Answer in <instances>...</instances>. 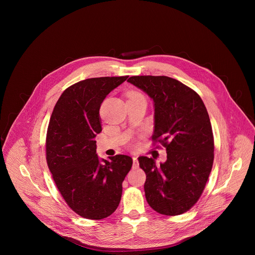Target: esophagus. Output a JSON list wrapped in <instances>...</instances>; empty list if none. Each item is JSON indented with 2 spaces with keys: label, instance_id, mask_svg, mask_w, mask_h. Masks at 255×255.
Segmentation results:
<instances>
[{
  "label": "esophagus",
  "instance_id": "obj_1",
  "mask_svg": "<svg viewBox=\"0 0 255 255\" xmlns=\"http://www.w3.org/2000/svg\"><path fill=\"white\" fill-rule=\"evenodd\" d=\"M133 167H137L138 166V159L137 156H133Z\"/></svg>",
  "mask_w": 255,
  "mask_h": 255
}]
</instances>
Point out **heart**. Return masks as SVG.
Listing matches in <instances>:
<instances>
[{
  "mask_svg": "<svg viewBox=\"0 0 255 255\" xmlns=\"http://www.w3.org/2000/svg\"><path fill=\"white\" fill-rule=\"evenodd\" d=\"M131 96H141V95H139V94H132Z\"/></svg>",
  "mask_w": 255,
  "mask_h": 255,
  "instance_id": "b5f03b06",
  "label": "heart"
}]
</instances>
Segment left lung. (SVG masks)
<instances>
[{
    "label": "left lung",
    "instance_id": "left-lung-1",
    "mask_svg": "<svg viewBox=\"0 0 255 255\" xmlns=\"http://www.w3.org/2000/svg\"><path fill=\"white\" fill-rule=\"evenodd\" d=\"M147 94L154 106L152 139L166 149V160L140 156L146 173L144 192L159 214L175 216L190 210L201 197L214 161V138L200 96L174 79L137 76L127 81Z\"/></svg>",
    "mask_w": 255,
    "mask_h": 255
}]
</instances>
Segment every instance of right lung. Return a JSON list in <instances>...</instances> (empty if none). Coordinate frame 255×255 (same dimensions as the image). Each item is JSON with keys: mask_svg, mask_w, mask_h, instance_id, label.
<instances>
[{"mask_svg": "<svg viewBox=\"0 0 255 255\" xmlns=\"http://www.w3.org/2000/svg\"><path fill=\"white\" fill-rule=\"evenodd\" d=\"M126 77L93 78L67 88L58 99L46 136V160L62 198L91 220L110 216L119 206L122 183L132 158H99L96 136L102 131L100 107Z\"/></svg>", "mask_w": 255, "mask_h": 255, "instance_id": "right-lung-1", "label": "right lung"}]
</instances>
